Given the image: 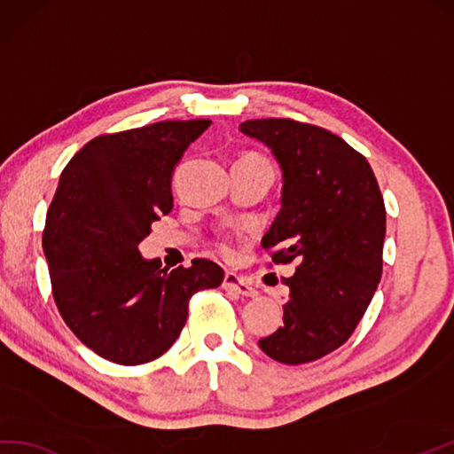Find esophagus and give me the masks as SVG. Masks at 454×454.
<instances>
[{"label":"esophagus","mask_w":454,"mask_h":454,"mask_svg":"<svg viewBox=\"0 0 454 454\" xmlns=\"http://www.w3.org/2000/svg\"><path fill=\"white\" fill-rule=\"evenodd\" d=\"M223 287L227 291H235L239 295H245V297H254L256 295V289L253 287L248 279H245L243 276H237L233 271H227L225 278H223Z\"/></svg>","instance_id":"esophagus-1"}]
</instances>
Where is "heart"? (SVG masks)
I'll return each instance as SVG.
<instances>
[{
  "instance_id": "heart-1",
  "label": "heart",
  "mask_w": 454,
  "mask_h": 454,
  "mask_svg": "<svg viewBox=\"0 0 454 454\" xmlns=\"http://www.w3.org/2000/svg\"><path fill=\"white\" fill-rule=\"evenodd\" d=\"M219 248H221V250H227V248H229V243H227V240H223V243L219 245Z\"/></svg>"
}]
</instances>
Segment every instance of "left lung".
Here are the masks:
<instances>
[{
	"label": "left lung",
	"instance_id": "left-lung-1",
	"mask_svg": "<svg viewBox=\"0 0 454 454\" xmlns=\"http://www.w3.org/2000/svg\"><path fill=\"white\" fill-rule=\"evenodd\" d=\"M239 129L268 145L281 168V209L262 248L274 264H297L284 279V326L258 346L279 364H309L354 334L375 295L385 201L367 159L325 128L266 118Z\"/></svg>",
	"mask_w": 454,
	"mask_h": 454
}]
</instances>
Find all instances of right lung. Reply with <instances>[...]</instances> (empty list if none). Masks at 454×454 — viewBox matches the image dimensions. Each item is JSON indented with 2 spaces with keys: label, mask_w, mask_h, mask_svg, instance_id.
<instances>
[{
  "label": "right lung",
  "mask_w": 454,
  "mask_h": 454,
  "mask_svg": "<svg viewBox=\"0 0 454 454\" xmlns=\"http://www.w3.org/2000/svg\"><path fill=\"white\" fill-rule=\"evenodd\" d=\"M211 120H168L90 139L59 176L43 248L59 315L97 356L142 365L175 344L188 299L221 286L206 258L160 268L137 245L173 209L175 167Z\"/></svg>",
  "instance_id": "add662e5"
}]
</instances>
